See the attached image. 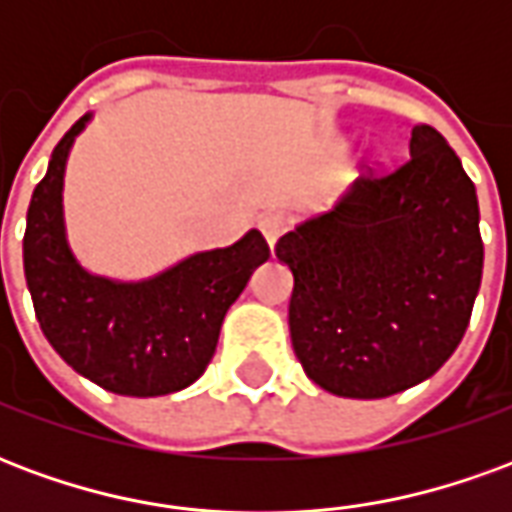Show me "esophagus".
Listing matches in <instances>:
<instances>
[{
	"label": "esophagus",
	"mask_w": 512,
	"mask_h": 512,
	"mask_svg": "<svg viewBox=\"0 0 512 512\" xmlns=\"http://www.w3.org/2000/svg\"><path fill=\"white\" fill-rule=\"evenodd\" d=\"M288 227H290V219L282 211H271L260 219V230H263V235H266V241L271 249L277 246V241L282 238V235L288 233Z\"/></svg>",
	"instance_id": "obj_1"
}]
</instances>
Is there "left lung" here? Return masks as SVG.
<instances>
[{"mask_svg":"<svg viewBox=\"0 0 512 512\" xmlns=\"http://www.w3.org/2000/svg\"><path fill=\"white\" fill-rule=\"evenodd\" d=\"M408 153L277 244L293 274V351L332 395L376 400L425 381L472 318L483 279L474 183L436 128H411Z\"/></svg>","mask_w":512,"mask_h":512,"instance_id":"1","label":"left lung"}]
</instances>
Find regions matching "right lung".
<instances>
[{"instance_id":"add662e5","label":"right lung","mask_w":512,"mask_h":512,"mask_svg":"<svg viewBox=\"0 0 512 512\" xmlns=\"http://www.w3.org/2000/svg\"><path fill=\"white\" fill-rule=\"evenodd\" d=\"M90 120L84 115L62 136L32 191L24 277L35 315L51 348L93 384L128 397L180 392L205 373L224 315L268 260V244L249 230L233 246L194 252L136 282L87 271L68 241L62 186Z\"/></svg>"}]
</instances>
